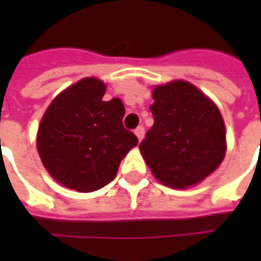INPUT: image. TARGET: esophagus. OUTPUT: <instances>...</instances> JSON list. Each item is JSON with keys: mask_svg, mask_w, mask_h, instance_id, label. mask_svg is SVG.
I'll use <instances>...</instances> for the list:
<instances>
[{"mask_svg": "<svg viewBox=\"0 0 261 261\" xmlns=\"http://www.w3.org/2000/svg\"><path fill=\"white\" fill-rule=\"evenodd\" d=\"M134 133H136V136H137V138H138V141H142V138H144V136H145V130H144V127H142V125L137 127Z\"/></svg>", "mask_w": 261, "mask_h": 261, "instance_id": "1", "label": "esophagus"}]
</instances>
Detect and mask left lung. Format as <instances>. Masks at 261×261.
Here are the masks:
<instances>
[{
  "mask_svg": "<svg viewBox=\"0 0 261 261\" xmlns=\"http://www.w3.org/2000/svg\"><path fill=\"white\" fill-rule=\"evenodd\" d=\"M152 128L140 152L153 177L172 189L201 183L222 164L226 130L218 106L183 80L152 86Z\"/></svg>",
  "mask_w": 261,
  "mask_h": 261,
  "instance_id": "1",
  "label": "left lung"
}]
</instances>
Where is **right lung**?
Masks as SVG:
<instances>
[{
    "label": "right lung",
    "instance_id": "1",
    "mask_svg": "<svg viewBox=\"0 0 261 261\" xmlns=\"http://www.w3.org/2000/svg\"><path fill=\"white\" fill-rule=\"evenodd\" d=\"M106 84L82 78L61 91L43 114L36 147L43 166L61 186L96 192L113 180L120 162L138 144L123 127L124 105L103 102Z\"/></svg>",
    "mask_w": 261,
    "mask_h": 261
}]
</instances>
